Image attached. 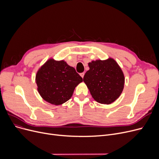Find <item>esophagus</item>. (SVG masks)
Wrapping results in <instances>:
<instances>
[{
	"label": "esophagus",
	"mask_w": 159,
	"mask_h": 159,
	"mask_svg": "<svg viewBox=\"0 0 159 159\" xmlns=\"http://www.w3.org/2000/svg\"><path fill=\"white\" fill-rule=\"evenodd\" d=\"M80 76H81V77H82V78H83V77H84V72H83V73H80Z\"/></svg>",
	"instance_id": "obj_1"
}]
</instances>
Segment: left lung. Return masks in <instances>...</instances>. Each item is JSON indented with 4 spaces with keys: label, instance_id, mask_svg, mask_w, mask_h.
<instances>
[{
    "label": "left lung",
    "instance_id": "left-lung-1",
    "mask_svg": "<svg viewBox=\"0 0 159 159\" xmlns=\"http://www.w3.org/2000/svg\"><path fill=\"white\" fill-rule=\"evenodd\" d=\"M88 66L89 70L83 80L93 99L104 104L115 102L124 87V75L120 66L110 57L104 61H92Z\"/></svg>",
    "mask_w": 159,
    "mask_h": 159
}]
</instances>
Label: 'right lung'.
Returning a JSON list of instances; mask_svg holds the SVG:
<instances>
[{"label": "right lung", "mask_w": 159, "mask_h": 159, "mask_svg": "<svg viewBox=\"0 0 159 159\" xmlns=\"http://www.w3.org/2000/svg\"><path fill=\"white\" fill-rule=\"evenodd\" d=\"M82 78L64 61L50 58L39 68L35 76L37 91L45 101L58 106L68 101Z\"/></svg>", "instance_id": "obj_1"}]
</instances>
